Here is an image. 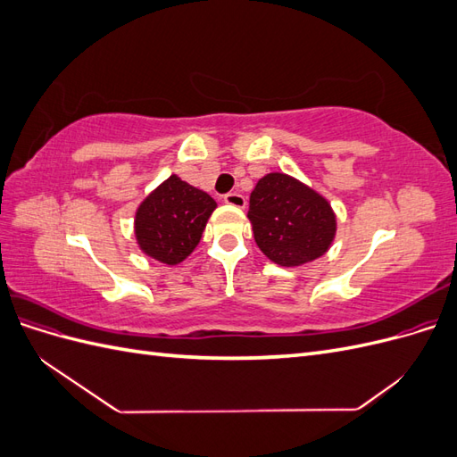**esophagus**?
Segmentation results:
<instances>
[{"mask_svg":"<svg viewBox=\"0 0 457 457\" xmlns=\"http://www.w3.org/2000/svg\"><path fill=\"white\" fill-rule=\"evenodd\" d=\"M225 202L232 207H244L245 205V198L240 195V192H228V195H225Z\"/></svg>","mask_w":457,"mask_h":457,"instance_id":"esophagus-1","label":"esophagus"}]
</instances>
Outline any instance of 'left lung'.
<instances>
[{"mask_svg": "<svg viewBox=\"0 0 457 457\" xmlns=\"http://www.w3.org/2000/svg\"><path fill=\"white\" fill-rule=\"evenodd\" d=\"M247 217L259 250L280 267L318 259L336 237V213L328 200L284 173L259 179Z\"/></svg>", "mask_w": 457, "mask_h": 457, "instance_id": "1", "label": "left lung"}]
</instances>
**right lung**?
<instances>
[{
  "mask_svg": "<svg viewBox=\"0 0 457 457\" xmlns=\"http://www.w3.org/2000/svg\"><path fill=\"white\" fill-rule=\"evenodd\" d=\"M215 207L210 195L171 175L137 210V242L146 255L177 265L198 245Z\"/></svg>",
  "mask_w": 457,
  "mask_h": 457,
  "instance_id": "obj_1",
  "label": "right lung"
}]
</instances>
